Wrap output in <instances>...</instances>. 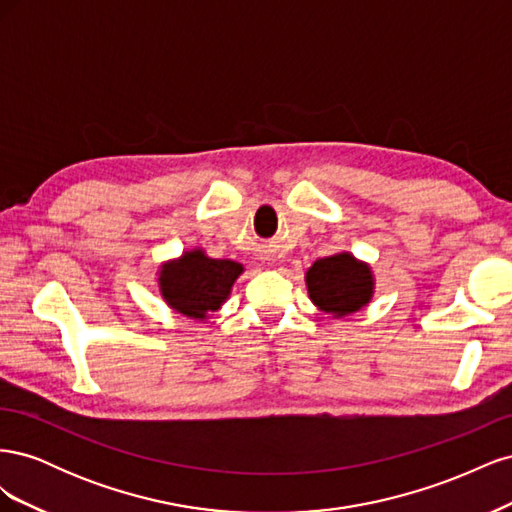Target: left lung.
Masks as SVG:
<instances>
[{
	"mask_svg": "<svg viewBox=\"0 0 512 512\" xmlns=\"http://www.w3.org/2000/svg\"><path fill=\"white\" fill-rule=\"evenodd\" d=\"M305 284L312 303L333 318L359 312L374 297V275L369 265L350 252L318 258L305 273Z\"/></svg>",
	"mask_w": 512,
	"mask_h": 512,
	"instance_id": "left-lung-1",
	"label": "left lung"
}]
</instances>
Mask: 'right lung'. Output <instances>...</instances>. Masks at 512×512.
Wrapping results in <instances>:
<instances>
[{
  "mask_svg": "<svg viewBox=\"0 0 512 512\" xmlns=\"http://www.w3.org/2000/svg\"><path fill=\"white\" fill-rule=\"evenodd\" d=\"M243 273L235 260L209 258L203 250L183 252L177 260L160 267V294L175 312L205 320L209 312H218L228 299L232 284Z\"/></svg>",
  "mask_w": 512,
  "mask_h": 512,
  "instance_id": "obj_1",
  "label": "right lung"
}]
</instances>
